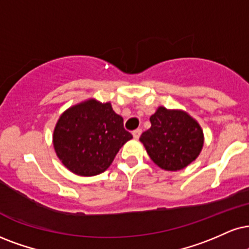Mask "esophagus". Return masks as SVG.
<instances>
[{
	"instance_id": "obj_1",
	"label": "esophagus",
	"mask_w": 249,
	"mask_h": 249,
	"mask_svg": "<svg viewBox=\"0 0 249 249\" xmlns=\"http://www.w3.org/2000/svg\"><path fill=\"white\" fill-rule=\"evenodd\" d=\"M141 134H142V130H141V129H136V130H134V131H133V136H134V139H135V140L140 139Z\"/></svg>"
}]
</instances>
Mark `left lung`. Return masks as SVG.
<instances>
[{"label": "left lung", "mask_w": 249, "mask_h": 249, "mask_svg": "<svg viewBox=\"0 0 249 249\" xmlns=\"http://www.w3.org/2000/svg\"><path fill=\"white\" fill-rule=\"evenodd\" d=\"M150 122L151 127L140 141L158 167L180 171L198 157L204 144L203 130L188 113L159 106Z\"/></svg>", "instance_id": "obj_1"}]
</instances>
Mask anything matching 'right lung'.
I'll return each instance as SVG.
<instances>
[{
    "label": "right lung",
    "instance_id": "obj_1",
    "mask_svg": "<svg viewBox=\"0 0 249 249\" xmlns=\"http://www.w3.org/2000/svg\"><path fill=\"white\" fill-rule=\"evenodd\" d=\"M133 139L110 103L90 98L66 109L53 133L57 158L70 172L93 177L110 166L121 146Z\"/></svg>",
    "mask_w": 249,
    "mask_h": 249
}]
</instances>
